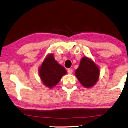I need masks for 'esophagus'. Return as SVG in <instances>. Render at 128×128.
Returning a JSON list of instances; mask_svg holds the SVG:
<instances>
[{"instance_id":"34e87169","label":"esophagus","mask_w":128,"mask_h":128,"mask_svg":"<svg viewBox=\"0 0 128 128\" xmlns=\"http://www.w3.org/2000/svg\"><path fill=\"white\" fill-rule=\"evenodd\" d=\"M67 71H68V72L70 74H72V72H73L72 70V69H70V68L68 69Z\"/></svg>"}]
</instances>
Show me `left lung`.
I'll use <instances>...</instances> for the list:
<instances>
[{"mask_svg": "<svg viewBox=\"0 0 128 128\" xmlns=\"http://www.w3.org/2000/svg\"><path fill=\"white\" fill-rule=\"evenodd\" d=\"M100 68L92 59L84 56L75 72L76 78L82 86L91 88L96 84L100 78Z\"/></svg>", "mask_w": 128, "mask_h": 128, "instance_id": "8db88e82", "label": "left lung"}]
</instances>
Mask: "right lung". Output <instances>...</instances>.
<instances>
[{"mask_svg": "<svg viewBox=\"0 0 128 128\" xmlns=\"http://www.w3.org/2000/svg\"><path fill=\"white\" fill-rule=\"evenodd\" d=\"M39 76L43 84L52 88L67 74L65 68L55 60L52 53L48 54L38 69Z\"/></svg>", "mask_w": 128, "mask_h": 128, "instance_id": "1", "label": "right lung"}]
</instances>
